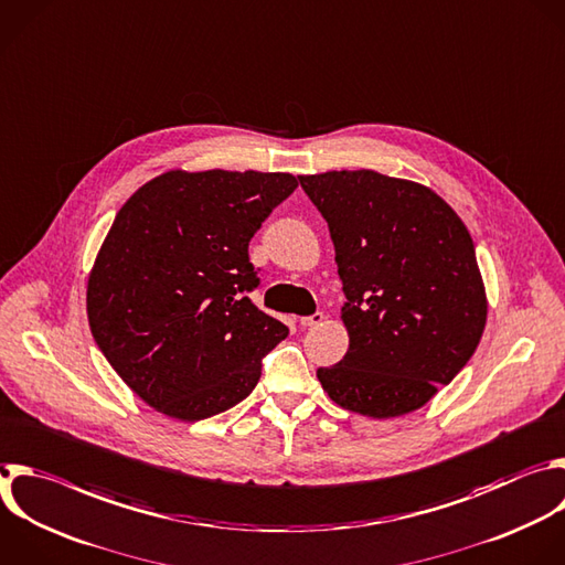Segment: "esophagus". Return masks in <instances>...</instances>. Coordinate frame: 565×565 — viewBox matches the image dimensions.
<instances>
[{
    "label": "esophagus",
    "instance_id": "34e87169",
    "mask_svg": "<svg viewBox=\"0 0 565 565\" xmlns=\"http://www.w3.org/2000/svg\"><path fill=\"white\" fill-rule=\"evenodd\" d=\"M321 321H323V312H312V315H308V317H301V319H299V323H301V326H306V328L319 326Z\"/></svg>",
    "mask_w": 565,
    "mask_h": 565
}]
</instances>
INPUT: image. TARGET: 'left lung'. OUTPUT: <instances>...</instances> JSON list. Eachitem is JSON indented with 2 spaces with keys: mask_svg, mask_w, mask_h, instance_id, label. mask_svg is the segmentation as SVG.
<instances>
[{
  "mask_svg": "<svg viewBox=\"0 0 565 565\" xmlns=\"http://www.w3.org/2000/svg\"><path fill=\"white\" fill-rule=\"evenodd\" d=\"M328 222L350 345L317 377L345 411L413 413L470 361L486 326L472 237L430 188L374 170L301 174Z\"/></svg>",
  "mask_w": 565,
  "mask_h": 565,
  "instance_id": "left-lung-1",
  "label": "left lung"
}]
</instances>
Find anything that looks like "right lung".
<instances>
[{"mask_svg":"<svg viewBox=\"0 0 565 565\" xmlns=\"http://www.w3.org/2000/svg\"><path fill=\"white\" fill-rule=\"evenodd\" d=\"M297 188L288 172H166L121 206L88 279V323L154 411L202 422L244 402L288 328L248 297V244Z\"/></svg>","mask_w":565,"mask_h":565,"instance_id":"add662e5","label":"right lung"}]
</instances>
